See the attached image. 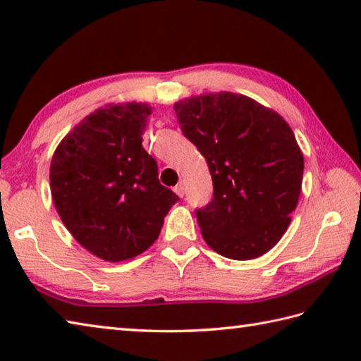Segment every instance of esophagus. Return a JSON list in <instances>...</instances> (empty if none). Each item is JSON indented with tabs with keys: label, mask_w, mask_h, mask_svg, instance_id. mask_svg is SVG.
<instances>
[{
	"label": "esophagus",
	"mask_w": 361,
	"mask_h": 361,
	"mask_svg": "<svg viewBox=\"0 0 361 361\" xmlns=\"http://www.w3.org/2000/svg\"><path fill=\"white\" fill-rule=\"evenodd\" d=\"M175 192L180 195V197H183V195H185V185H183V181L181 183H178V185L175 186Z\"/></svg>",
	"instance_id": "obj_1"
}]
</instances>
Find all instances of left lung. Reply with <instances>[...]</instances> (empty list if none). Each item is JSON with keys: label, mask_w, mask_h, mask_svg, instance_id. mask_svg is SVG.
<instances>
[{"label": "left lung", "mask_w": 361, "mask_h": 361, "mask_svg": "<svg viewBox=\"0 0 361 361\" xmlns=\"http://www.w3.org/2000/svg\"><path fill=\"white\" fill-rule=\"evenodd\" d=\"M173 108L212 175V202L195 210L207 245L237 261L267 253L288 229L301 194L304 156L288 122L232 92L189 97Z\"/></svg>", "instance_id": "1"}]
</instances>
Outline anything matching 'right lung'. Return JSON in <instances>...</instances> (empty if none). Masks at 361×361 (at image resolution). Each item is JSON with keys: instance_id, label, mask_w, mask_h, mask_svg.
<instances>
[{"instance_id": "1", "label": "right lung", "mask_w": 361, "mask_h": 361, "mask_svg": "<svg viewBox=\"0 0 361 361\" xmlns=\"http://www.w3.org/2000/svg\"><path fill=\"white\" fill-rule=\"evenodd\" d=\"M151 113L148 103H109L54 151V205L79 245L100 259L127 261L148 250L178 200L159 183L157 164L142 146Z\"/></svg>"}]
</instances>
